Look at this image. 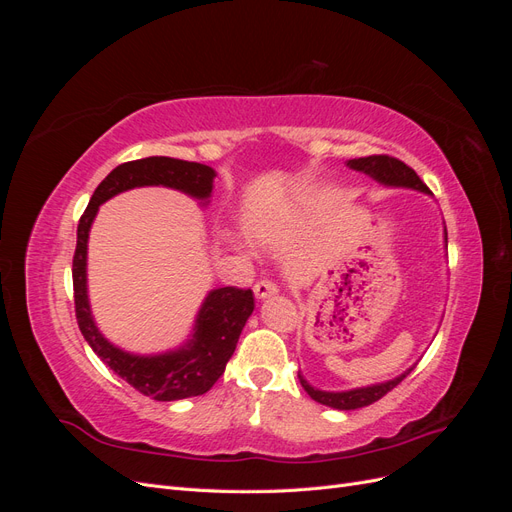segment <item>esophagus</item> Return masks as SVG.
<instances>
[{"instance_id": "1", "label": "esophagus", "mask_w": 512, "mask_h": 512, "mask_svg": "<svg viewBox=\"0 0 512 512\" xmlns=\"http://www.w3.org/2000/svg\"><path fill=\"white\" fill-rule=\"evenodd\" d=\"M277 292H280V288H277V284L271 282V280H260L254 286V294H256V299H260V301L273 297V294H277Z\"/></svg>"}]
</instances>
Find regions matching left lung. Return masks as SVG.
<instances>
[{
  "label": "left lung",
  "mask_w": 512,
  "mask_h": 512,
  "mask_svg": "<svg viewBox=\"0 0 512 512\" xmlns=\"http://www.w3.org/2000/svg\"><path fill=\"white\" fill-rule=\"evenodd\" d=\"M348 168L359 170V173H365L367 177H371L374 181H378L380 185H386V188H408V190H416L423 194H431L427 185L418 179V175L410 166H406L397 158H389V156H367V158H354L346 162ZM446 226H444V245H448L446 241ZM416 367V363L412 367H408L404 374H399L393 380L386 382H378V384H369V386H359V389H350V391H322L316 389V386L309 384L303 374H299L301 386L307 391V395L312 397L314 401L322 406H329L335 410H356V408H365L369 404H374L380 397H384L389 391H393L395 386L404 380L410 371Z\"/></svg>",
  "instance_id": "obj_1"
}]
</instances>
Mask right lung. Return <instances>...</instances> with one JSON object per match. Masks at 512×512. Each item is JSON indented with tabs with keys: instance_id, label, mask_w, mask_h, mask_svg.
<instances>
[{
	"instance_id": "add662e5",
	"label": "right lung",
	"mask_w": 512,
	"mask_h": 512,
	"mask_svg": "<svg viewBox=\"0 0 512 512\" xmlns=\"http://www.w3.org/2000/svg\"><path fill=\"white\" fill-rule=\"evenodd\" d=\"M215 175L218 173L207 164L164 156L119 164L96 188L76 230V252L72 260L74 307L85 342L119 378L156 401L203 395L220 380L228 359L237 348L245 322L254 312V294L252 290L235 286L215 288L200 305L192 333L181 346L158 354L128 352L108 342L91 314L87 294L89 230L100 205L108 198L134 188H147V185L179 190L200 200V205H209Z\"/></svg>"
}]
</instances>
